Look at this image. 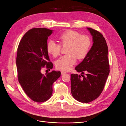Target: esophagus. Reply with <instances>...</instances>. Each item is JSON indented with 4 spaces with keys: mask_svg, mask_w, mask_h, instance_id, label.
Segmentation results:
<instances>
[{
    "mask_svg": "<svg viewBox=\"0 0 126 126\" xmlns=\"http://www.w3.org/2000/svg\"><path fill=\"white\" fill-rule=\"evenodd\" d=\"M66 72L64 71H61V74H62V75L64 74H66Z\"/></svg>",
    "mask_w": 126,
    "mask_h": 126,
    "instance_id": "1",
    "label": "esophagus"
}]
</instances>
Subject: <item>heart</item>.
Segmentation results:
<instances>
[{"label": "heart", "mask_w": 126, "mask_h": 126, "mask_svg": "<svg viewBox=\"0 0 126 126\" xmlns=\"http://www.w3.org/2000/svg\"><path fill=\"white\" fill-rule=\"evenodd\" d=\"M60 44L54 41L50 40L47 44V51L53 57H56L60 54L61 46H67V54L57 60L56 66L61 70H68L76 63L77 58L81 60L88 54L91 45V40L87 35H81L73 30H67L57 36Z\"/></svg>", "instance_id": "obj_1"}]
</instances>
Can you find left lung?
I'll return each instance as SVG.
<instances>
[{
  "label": "left lung",
  "mask_w": 126,
  "mask_h": 126,
  "mask_svg": "<svg viewBox=\"0 0 126 126\" xmlns=\"http://www.w3.org/2000/svg\"><path fill=\"white\" fill-rule=\"evenodd\" d=\"M93 38V45L88 54L75 68L82 75L71 74V92L77 101L88 103L97 99L104 90L110 72L108 49L105 38L100 32L87 28ZM87 72L83 75L84 71Z\"/></svg>",
  "instance_id": "8db88e82"
}]
</instances>
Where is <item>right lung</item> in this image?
<instances>
[{"label": "right lung", "mask_w": 126, "mask_h": 126, "mask_svg": "<svg viewBox=\"0 0 126 126\" xmlns=\"http://www.w3.org/2000/svg\"><path fill=\"white\" fill-rule=\"evenodd\" d=\"M52 30L46 28L30 29L22 38L17 49L16 65L19 82L26 94L36 102L48 100L52 94V85L61 72L55 70L45 75L41 70L51 69L47 44Z\"/></svg>", "instance_id": "right-lung-1"}]
</instances>
